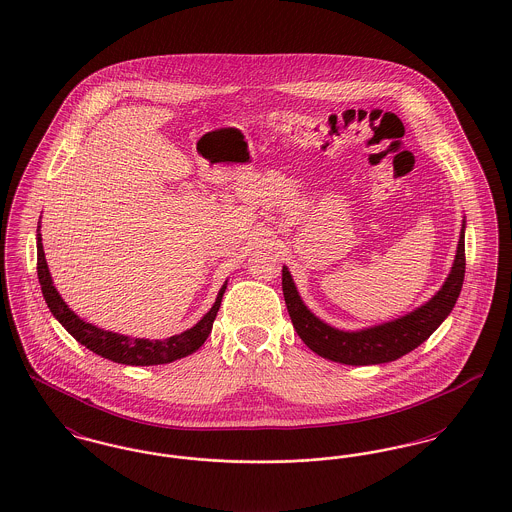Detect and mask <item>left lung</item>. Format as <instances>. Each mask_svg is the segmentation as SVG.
Returning a JSON list of instances; mask_svg holds the SVG:
<instances>
[{"mask_svg": "<svg viewBox=\"0 0 512 512\" xmlns=\"http://www.w3.org/2000/svg\"><path fill=\"white\" fill-rule=\"evenodd\" d=\"M464 228L456 247L451 274L447 276L441 290L412 313L394 319L389 323L361 329V331H338L331 325L315 317L305 303L301 301L292 280V274L282 267V292L284 301L292 319V325L300 334L301 340L309 350L325 360L346 363V365H377L398 360L404 354L418 348L437 327L449 317L454 303L460 296L464 272H466V253H464Z\"/></svg>", "mask_w": 512, "mask_h": 512, "instance_id": "8db88e82", "label": "left lung"}]
</instances>
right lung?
<instances>
[{"label":"right lung","instance_id":"obj_1","mask_svg":"<svg viewBox=\"0 0 512 512\" xmlns=\"http://www.w3.org/2000/svg\"><path fill=\"white\" fill-rule=\"evenodd\" d=\"M36 272L38 282L44 294V300L48 303L52 315L61 323V327L69 332L77 342L87 346L91 352L106 358V360L123 363V365H162L170 361L181 360L193 352H197L205 340L209 338L212 331V323L216 319V313L220 309V301L226 292V284L220 288L216 301L211 311L191 329L174 334L164 340H149V338H129L118 332L104 331L98 329L91 323L83 321L79 315H75L69 305L61 300L52 276L48 271V263L42 249V238H40V226L36 232Z\"/></svg>","mask_w":512,"mask_h":512}]
</instances>
